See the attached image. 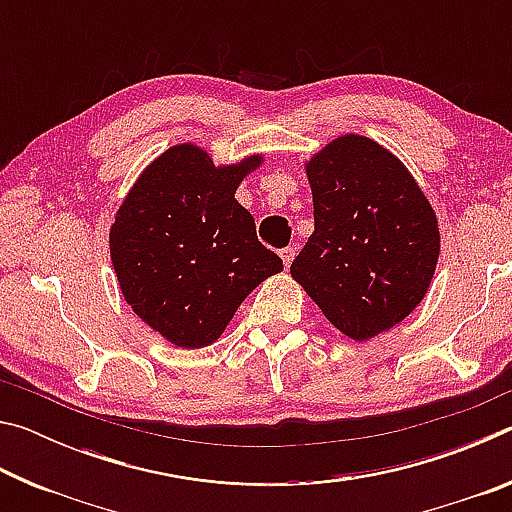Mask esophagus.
Wrapping results in <instances>:
<instances>
[{
    "label": "esophagus",
    "mask_w": 512,
    "mask_h": 512,
    "mask_svg": "<svg viewBox=\"0 0 512 512\" xmlns=\"http://www.w3.org/2000/svg\"><path fill=\"white\" fill-rule=\"evenodd\" d=\"M280 257H282V262H284V266H291V262H293V257H296V248L293 246H287V248H282L280 250Z\"/></svg>",
    "instance_id": "obj_1"
}]
</instances>
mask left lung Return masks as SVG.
Segmentation results:
<instances>
[{"mask_svg":"<svg viewBox=\"0 0 512 512\" xmlns=\"http://www.w3.org/2000/svg\"><path fill=\"white\" fill-rule=\"evenodd\" d=\"M305 169L314 232L291 277L348 339H375L427 296L440 255L436 212L411 171L370 137H336Z\"/></svg>","mask_w":512,"mask_h":512,"instance_id":"obj_1","label":"left lung"}]
</instances>
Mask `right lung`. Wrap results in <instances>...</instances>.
<instances>
[{
    "instance_id": "1",
    "label": "right lung",
    "mask_w": 512,
    "mask_h": 512,
    "mask_svg": "<svg viewBox=\"0 0 512 512\" xmlns=\"http://www.w3.org/2000/svg\"><path fill=\"white\" fill-rule=\"evenodd\" d=\"M262 162L257 153L216 167L201 146L176 144L140 173L119 205L110 225L119 289L176 348L214 343L248 293L282 271L235 198Z\"/></svg>"
}]
</instances>
